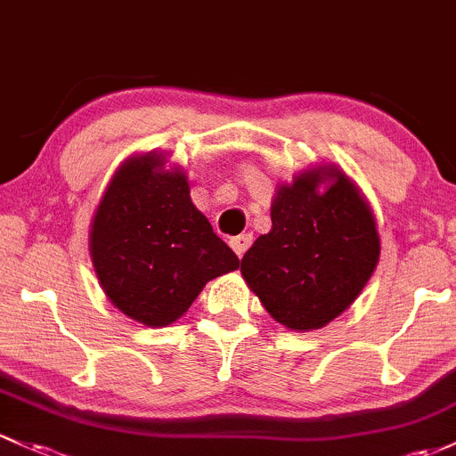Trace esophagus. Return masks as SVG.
<instances>
[{
	"label": "esophagus",
	"instance_id": "1",
	"mask_svg": "<svg viewBox=\"0 0 456 456\" xmlns=\"http://www.w3.org/2000/svg\"><path fill=\"white\" fill-rule=\"evenodd\" d=\"M252 246V234L246 232V234H239V237L230 239V248L234 249V254H237L239 258L243 256V254L248 252V248Z\"/></svg>",
	"mask_w": 456,
	"mask_h": 456
}]
</instances>
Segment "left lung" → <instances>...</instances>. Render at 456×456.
I'll return each instance as SVG.
<instances>
[{
	"label": "left lung",
	"mask_w": 456,
	"mask_h": 456,
	"mask_svg": "<svg viewBox=\"0 0 456 456\" xmlns=\"http://www.w3.org/2000/svg\"><path fill=\"white\" fill-rule=\"evenodd\" d=\"M379 256L370 204L344 171L324 165L276 191L272 230L241 258V273L278 324L306 332L359 297Z\"/></svg>",
	"instance_id": "8db88e82"
}]
</instances>
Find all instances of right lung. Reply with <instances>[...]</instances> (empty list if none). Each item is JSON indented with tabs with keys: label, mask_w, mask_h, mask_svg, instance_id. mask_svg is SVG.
<instances>
[{
	"label": "right lung",
	"mask_w": 456,
	"mask_h": 456,
	"mask_svg": "<svg viewBox=\"0 0 456 456\" xmlns=\"http://www.w3.org/2000/svg\"><path fill=\"white\" fill-rule=\"evenodd\" d=\"M89 248L109 300L151 328L174 324L208 281L239 267L191 202L184 171L165 169L156 151L132 156L112 175Z\"/></svg>",
	"instance_id": "add662e5"
}]
</instances>
